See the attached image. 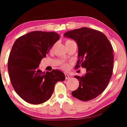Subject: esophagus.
I'll return each mask as SVG.
<instances>
[{
	"label": "esophagus",
	"instance_id": "esophagus-1",
	"mask_svg": "<svg viewBox=\"0 0 127 127\" xmlns=\"http://www.w3.org/2000/svg\"><path fill=\"white\" fill-rule=\"evenodd\" d=\"M65 79H67V80H68V79H69L70 78V76L68 75L67 74H65Z\"/></svg>",
	"mask_w": 127,
	"mask_h": 127
}]
</instances>
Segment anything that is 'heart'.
<instances>
[{
	"mask_svg": "<svg viewBox=\"0 0 127 127\" xmlns=\"http://www.w3.org/2000/svg\"><path fill=\"white\" fill-rule=\"evenodd\" d=\"M72 42H74L73 41L71 40V39H67L66 40H65V46H67V45H68V44L72 43ZM61 65H62V68H63V69H65V68H67L68 66V64L67 63H62V64H61Z\"/></svg>",
	"mask_w": 127,
	"mask_h": 127,
	"instance_id": "1",
	"label": "heart"
}]
</instances>
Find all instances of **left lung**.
Masks as SVG:
<instances>
[{"mask_svg": "<svg viewBox=\"0 0 127 127\" xmlns=\"http://www.w3.org/2000/svg\"><path fill=\"white\" fill-rule=\"evenodd\" d=\"M64 36L74 39L79 48V60L75 68H86V74L75 76L79 81L73 97L88 101L98 96L108 86L112 75L113 48L106 36L99 31L86 27L65 32Z\"/></svg>", "mask_w": 127, "mask_h": 127, "instance_id": "1", "label": "left lung"}]
</instances>
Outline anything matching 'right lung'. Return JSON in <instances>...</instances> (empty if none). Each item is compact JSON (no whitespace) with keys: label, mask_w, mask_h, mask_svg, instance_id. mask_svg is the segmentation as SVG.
<instances>
[{"label":"right lung","mask_w":127,"mask_h":127,"mask_svg":"<svg viewBox=\"0 0 127 127\" xmlns=\"http://www.w3.org/2000/svg\"><path fill=\"white\" fill-rule=\"evenodd\" d=\"M59 38L54 32L32 31L15 41L7 68L15 91L25 102L35 105L46 102L51 97L56 83L65 80L64 74L59 70L45 73L38 69L41 60Z\"/></svg>","instance_id":"add662e5"}]
</instances>
